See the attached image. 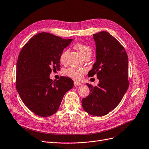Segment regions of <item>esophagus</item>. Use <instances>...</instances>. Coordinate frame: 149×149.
Instances as JSON below:
<instances>
[{"label":"esophagus","mask_w":149,"mask_h":149,"mask_svg":"<svg viewBox=\"0 0 149 149\" xmlns=\"http://www.w3.org/2000/svg\"><path fill=\"white\" fill-rule=\"evenodd\" d=\"M74 85H75V86H80V85H81V83H80V82L76 81H74Z\"/></svg>","instance_id":"esophagus-1"}]
</instances>
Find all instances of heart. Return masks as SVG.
<instances>
[{"mask_svg": "<svg viewBox=\"0 0 149 149\" xmlns=\"http://www.w3.org/2000/svg\"><path fill=\"white\" fill-rule=\"evenodd\" d=\"M75 49L80 53L81 56L84 58L88 55L92 54V50L90 47L82 43H77L74 46ZM68 53V50H64L60 56V61L61 63L65 64L66 62V57ZM66 74L70 77L75 80H80L83 77L84 70L75 68H69L66 70Z\"/></svg>", "mask_w": 149, "mask_h": 149, "instance_id": "1", "label": "heart"}]
</instances>
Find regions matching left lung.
<instances>
[{
	"label": "left lung",
	"instance_id": "obj_1",
	"mask_svg": "<svg viewBox=\"0 0 149 149\" xmlns=\"http://www.w3.org/2000/svg\"><path fill=\"white\" fill-rule=\"evenodd\" d=\"M96 46V62L89 77L97 74L99 83L89 88V95L82 99L84 110L98 116L107 115L119 104L129 88L128 57L124 47L106 31L93 35Z\"/></svg>",
	"mask_w": 149,
	"mask_h": 149
}]
</instances>
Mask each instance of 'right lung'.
Segmentation results:
<instances>
[{"instance_id": "obj_1", "label": "right lung", "mask_w": 149, "mask_h": 149, "mask_svg": "<svg viewBox=\"0 0 149 149\" xmlns=\"http://www.w3.org/2000/svg\"><path fill=\"white\" fill-rule=\"evenodd\" d=\"M72 39L48 33H38L22 48L17 61L16 89L23 103L35 114L49 116L56 113L66 92L74 86L67 77L50 79L60 69V56Z\"/></svg>"}]
</instances>
